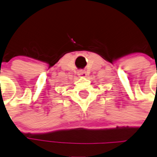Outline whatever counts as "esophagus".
I'll use <instances>...</instances> for the list:
<instances>
[{
	"mask_svg": "<svg viewBox=\"0 0 157 157\" xmlns=\"http://www.w3.org/2000/svg\"><path fill=\"white\" fill-rule=\"evenodd\" d=\"M77 75L79 76H81V77H86L87 74H86V72H85V70H79L78 72H77Z\"/></svg>",
	"mask_w": 157,
	"mask_h": 157,
	"instance_id": "34e87169",
	"label": "esophagus"
}]
</instances>
